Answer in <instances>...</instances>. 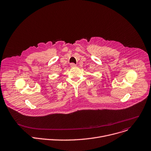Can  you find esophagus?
<instances>
[{"label":"esophagus","instance_id":"esophagus-1","mask_svg":"<svg viewBox=\"0 0 151 151\" xmlns=\"http://www.w3.org/2000/svg\"><path fill=\"white\" fill-rule=\"evenodd\" d=\"M70 66L71 67H72V68H75V67H76V64H75V63H70Z\"/></svg>","mask_w":151,"mask_h":151}]
</instances>
